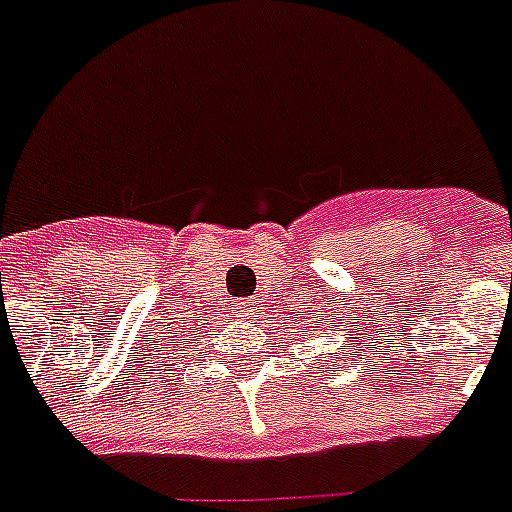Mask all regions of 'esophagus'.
Returning a JSON list of instances; mask_svg holds the SVG:
<instances>
[{"instance_id": "34e87169", "label": "esophagus", "mask_w": 512, "mask_h": 512, "mask_svg": "<svg viewBox=\"0 0 512 512\" xmlns=\"http://www.w3.org/2000/svg\"><path fill=\"white\" fill-rule=\"evenodd\" d=\"M239 316H244V319H252L255 316V308H252V303H239Z\"/></svg>"}]
</instances>
